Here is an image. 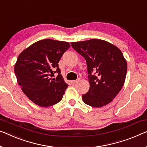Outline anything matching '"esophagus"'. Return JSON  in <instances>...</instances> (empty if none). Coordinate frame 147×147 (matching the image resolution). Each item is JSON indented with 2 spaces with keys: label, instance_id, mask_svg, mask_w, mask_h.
Masks as SVG:
<instances>
[{
  "label": "esophagus",
  "instance_id": "esophagus-1",
  "mask_svg": "<svg viewBox=\"0 0 147 147\" xmlns=\"http://www.w3.org/2000/svg\"><path fill=\"white\" fill-rule=\"evenodd\" d=\"M79 80H80V78H77V79H76V80H72V81H71V83H72V84H76V83H77V82H79Z\"/></svg>",
  "mask_w": 147,
  "mask_h": 147
}]
</instances>
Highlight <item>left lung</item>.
<instances>
[{
	"label": "left lung",
	"mask_w": 147,
	"mask_h": 147,
	"mask_svg": "<svg viewBox=\"0 0 147 147\" xmlns=\"http://www.w3.org/2000/svg\"><path fill=\"white\" fill-rule=\"evenodd\" d=\"M71 46L85 59L88 92L82 100L88 106L100 108L112 101L125 80L127 65L119 48L98 39L72 42Z\"/></svg>",
	"instance_id": "1"
}]
</instances>
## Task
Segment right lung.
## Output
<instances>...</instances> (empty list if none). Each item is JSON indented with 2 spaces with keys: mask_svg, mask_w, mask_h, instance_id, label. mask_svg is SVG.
I'll use <instances>...</instances> for the list:
<instances>
[{
  "mask_svg": "<svg viewBox=\"0 0 147 147\" xmlns=\"http://www.w3.org/2000/svg\"><path fill=\"white\" fill-rule=\"evenodd\" d=\"M70 46L65 41L45 39L19 55L14 66L15 75L23 92L34 104L49 107L62 100L68 84L61 74L58 63ZM56 72V78H51Z\"/></svg>",
  "mask_w": 147,
  "mask_h": 147,
  "instance_id": "1",
  "label": "right lung"
}]
</instances>
